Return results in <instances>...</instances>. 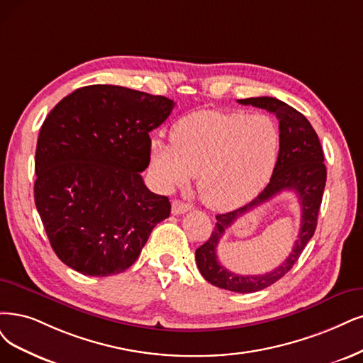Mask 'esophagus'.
Returning <instances> with one entry per match:
<instances>
[{
	"mask_svg": "<svg viewBox=\"0 0 363 363\" xmlns=\"http://www.w3.org/2000/svg\"><path fill=\"white\" fill-rule=\"evenodd\" d=\"M186 211H190V205L182 202V200H174V202L172 203L173 216H181V213H185Z\"/></svg>",
	"mask_w": 363,
	"mask_h": 363,
	"instance_id": "esophagus-1",
	"label": "esophagus"
}]
</instances>
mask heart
I'll list each match as a JSON object with an SVG mask.
<instances>
[{
  "label": "heart",
  "instance_id": "b5f03b06",
  "mask_svg": "<svg viewBox=\"0 0 363 363\" xmlns=\"http://www.w3.org/2000/svg\"><path fill=\"white\" fill-rule=\"evenodd\" d=\"M172 145L151 143V167L166 186H181L199 174V194L212 208L245 202L269 181L281 136L267 115L199 111L181 118Z\"/></svg>",
  "mask_w": 363,
  "mask_h": 363
}]
</instances>
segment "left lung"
I'll list each match as a JSON object with an SVG mask.
<instances>
[{
    "instance_id": "obj_1",
    "label": "left lung",
    "mask_w": 363,
    "mask_h": 363,
    "mask_svg": "<svg viewBox=\"0 0 363 363\" xmlns=\"http://www.w3.org/2000/svg\"><path fill=\"white\" fill-rule=\"evenodd\" d=\"M238 103L245 106L251 104L275 113L279 121L281 136L278 161L269 184L256 199L232 212L218 213L216 229L212 230L206 242L196 250V263L200 274L212 286L236 293H252L269 287L283 278L298 262L303 248L310 242L315 232L318 211L321 199H323L326 166L323 163L325 155L317 133L301 112L274 97H251L238 100ZM284 189H293L298 194L303 211L300 235L291 256L274 272L262 276H238L227 272L219 264L216 257V247L223 232L239 216L245 215V211L259 206Z\"/></svg>"
}]
</instances>
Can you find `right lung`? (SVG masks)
I'll list each match as a JSON object with an SVG mask.
<instances>
[{"label":"right lung","instance_id":"right-lung-1","mask_svg":"<svg viewBox=\"0 0 363 363\" xmlns=\"http://www.w3.org/2000/svg\"><path fill=\"white\" fill-rule=\"evenodd\" d=\"M173 100L116 85L64 97L40 128L34 200L50 247L89 277L124 272L138 260L170 202L146 189L150 133Z\"/></svg>","mask_w":363,"mask_h":363}]
</instances>
